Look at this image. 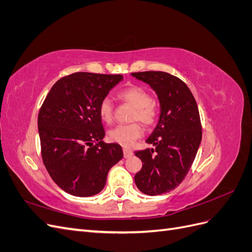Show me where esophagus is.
I'll return each instance as SVG.
<instances>
[{
  "instance_id": "34e87169",
  "label": "esophagus",
  "mask_w": 252,
  "mask_h": 252,
  "mask_svg": "<svg viewBox=\"0 0 252 252\" xmlns=\"http://www.w3.org/2000/svg\"><path fill=\"white\" fill-rule=\"evenodd\" d=\"M123 152H124V158H130V157L133 155L132 150L129 149V148H123Z\"/></svg>"
}]
</instances>
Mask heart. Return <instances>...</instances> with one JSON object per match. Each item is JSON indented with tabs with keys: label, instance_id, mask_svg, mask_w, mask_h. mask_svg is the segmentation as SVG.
<instances>
[{
	"label": "heart",
	"instance_id": "heart-1",
	"mask_svg": "<svg viewBox=\"0 0 252 252\" xmlns=\"http://www.w3.org/2000/svg\"><path fill=\"white\" fill-rule=\"evenodd\" d=\"M119 97L122 101L131 104L135 107L133 113V121L139 120L145 125H151L157 119V107L155 102L146 89L140 86L127 87L119 93ZM98 114L105 123H111L113 119V105L109 97H104L98 106ZM143 134L142 126L138 123L129 125H119L112 128L108 132L109 139L124 146L130 145Z\"/></svg>",
	"mask_w": 252,
	"mask_h": 252
}]
</instances>
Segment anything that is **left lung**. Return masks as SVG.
<instances>
[{"label": "left lung", "mask_w": 252, "mask_h": 252, "mask_svg": "<svg viewBox=\"0 0 252 252\" xmlns=\"http://www.w3.org/2000/svg\"><path fill=\"white\" fill-rule=\"evenodd\" d=\"M156 91L159 117L146 140L154 148L135 151L142 169L134 175L140 191L159 195L178 187L191 167L202 141V126L197 105L186 84L163 71L133 72Z\"/></svg>", "instance_id": "1"}]
</instances>
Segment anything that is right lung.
<instances>
[{
  "label": "right lung",
  "mask_w": 252,
  "mask_h": 252,
  "mask_svg": "<svg viewBox=\"0 0 252 252\" xmlns=\"http://www.w3.org/2000/svg\"><path fill=\"white\" fill-rule=\"evenodd\" d=\"M123 81L121 74L77 72L53 85L37 117L42 158L53 182L74 196L102 191L108 171L123 158L107 144L98 106Z\"/></svg>",
  "instance_id": "1"
}]
</instances>
